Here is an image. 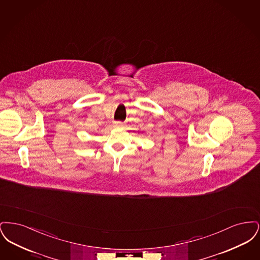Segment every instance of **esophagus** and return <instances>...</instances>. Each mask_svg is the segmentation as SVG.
Listing matches in <instances>:
<instances>
[{"instance_id": "1", "label": "esophagus", "mask_w": 260, "mask_h": 260, "mask_svg": "<svg viewBox=\"0 0 260 260\" xmlns=\"http://www.w3.org/2000/svg\"><path fill=\"white\" fill-rule=\"evenodd\" d=\"M122 125H123V124L121 122H116L115 123V126H122Z\"/></svg>"}]
</instances>
